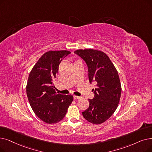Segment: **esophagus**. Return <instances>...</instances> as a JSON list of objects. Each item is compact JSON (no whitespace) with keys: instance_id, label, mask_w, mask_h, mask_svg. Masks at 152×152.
<instances>
[{"instance_id":"esophagus-1","label":"esophagus","mask_w":152,"mask_h":152,"mask_svg":"<svg viewBox=\"0 0 152 152\" xmlns=\"http://www.w3.org/2000/svg\"><path fill=\"white\" fill-rule=\"evenodd\" d=\"M73 98H74L75 100H77V99H81V97L77 96H74Z\"/></svg>"}]
</instances>
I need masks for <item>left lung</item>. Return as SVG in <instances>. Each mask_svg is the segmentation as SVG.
Masks as SVG:
<instances>
[{
	"instance_id": "8db88e82",
	"label": "left lung",
	"mask_w": 152,
	"mask_h": 152,
	"mask_svg": "<svg viewBox=\"0 0 152 152\" xmlns=\"http://www.w3.org/2000/svg\"><path fill=\"white\" fill-rule=\"evenodd\" d=\"M86 63L89 82L96 81L97 88L92 89L94 98L89 99V106L83 112L86 120L101 124L111 117L117 108L121 96V84L118 72L105 53L94 49L75 51Z\"/></svg>"
}]
</instances>
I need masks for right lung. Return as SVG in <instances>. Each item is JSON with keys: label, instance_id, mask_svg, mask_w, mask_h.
Here are the masks:
<instances>
[{"label": "right lung", "instance_id": "obj_1", "mask_svg": "<svg viewBox=\"0 0 152 152\" xmlns=\"http://www.w3.org/2000/svg\"><path fill=\"white\" fill-rule=\"evenodd\" d=\"M69 53L68 50L46 52L30 72L26 87L28 99L34 113L45 123L63 120L73 101L71 95L57 94L53 84L59 64Z\"/></svg>", "mask_w": 152, "mask_h": 152}]
</instances>
